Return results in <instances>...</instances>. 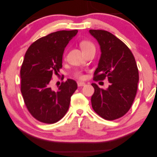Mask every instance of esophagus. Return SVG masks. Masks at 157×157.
<instances>
[{"label": "esophagus", "mask_w": 157, "mask_h": 157, "mask_svg": "<svg viewBox=\"0 0 157 157\" xmlns=\"http://www.w3.org/2000/svg\"><path fill=\"white\" fill-rule=\"evenodd\" d=\"M77 85H78V86H83L85 85V83L83 82H78Z\"/></svg>", "instance_id": "1"}]
</instances>
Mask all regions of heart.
I'll return each mask as SVG.
<instances>
[{
  "label": "heart",
  "mask_w": 157,
  "mask_h": 157,
  "mask_svg": "<svg viewBox=\"0 0 157 157\" xmlns=\"http://www.w3.org/2000/svg\"><path fill=\"white\" fill-rule=\"evenodd\" d=\"M80 46L84 53L85 52H86L87 51L90 50V49L95 48L94 44L91 41L88 40H82L81 42H80ZM64 56H65V54H64ZM74 77L78 79H80V80H83L85 78V75H84V73L82 72L81 71H75V73H74Z\"/></svg>",
  "instance_id": "heart-1"
}]
</instances>
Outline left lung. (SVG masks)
<instances>
[{"instance_id": "8db88e82", "label": "left lung", "mask_w": 157, "mask_h": 157, "mask_svg": "<svg viewBox=\"0 0 157 157\" xmlns=\"http://www.w3.org/2000/svg\"><path fill=\"white\" fill-rule=\"evenodd\" d=\"M90 33L98 41L101 51L95 81L108 78L106 90L92 83L94 93L92 106L98 115L108 121L124 116L130 110L136 97L139 72L130 48L112 33L104 30L90 29Z\"/></svg>"}]
</instances>
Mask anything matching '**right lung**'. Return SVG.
Here are the masks:
<instances>
[{"instance_id":"add662e5","label":"right lung","mask_w":157,"mask_h":157,"mask_svg":"<svg viewBox=\"0 0 157 157\" xmlns=\"http://www.w3.org/2000/svg\"><path fill=\"white\" fill-rule=\"evenodd\" d=\"M77 33V29L52 33L33 42L25 54L20 70L21 92L27 110L41 122L54 124L61 120L77 88L72 79L61 82L56 91L51 87L53 75H58L62 67L65 46Z\"/></svg>"}]
</instances>
